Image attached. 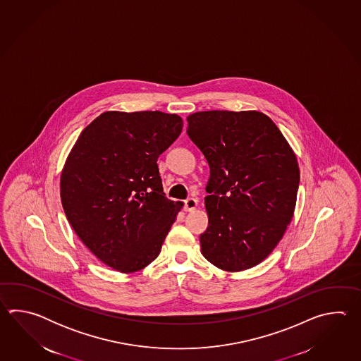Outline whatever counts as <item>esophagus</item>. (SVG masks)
Segmentation results:
<instances>
[{
    "label": "esophagus",
    "instance_id": "esophagus-1",
    "mask_svg": "<svg viewBox=\"0 0 361 361\" xmlns=\"http://www.w3.org/2000/svg\"><path fill=\"white\" fill-rule=\"evenodd\" d=\"M196 207H197V200L196 199L190 197V199H187L184 201V210H185V212H193V210L196 209Z\"/></svg>",
    "mask_w": 361,
    "mask_h": 361
}]
</instances>
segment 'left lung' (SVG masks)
<instances>
[{"mask_svg":"<svg viewBox=\"0 0 361 361\" xmlns=\"http://www.w3.org/2000/svg\"><path fill=\"white\" fill-rule=\"evenodd\" d=\"M187 123L210 168L201 253L223 271L252 269L272 253L292 221L300 185L295 154L258 111H204Z\"/></svg>","mask_w":361,"mask_h":361,"instance_id":"8db88e82","label":"left lung"}]
</instances>
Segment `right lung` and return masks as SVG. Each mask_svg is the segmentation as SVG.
I'll list each match as a JSON object with an SVG mask.
<instances>
[{
	"label": "right lung",
	"instance_id": "right-lung-1",
	"mask_svg": "<svg viewBox=\"0 0 361 361\" xmlns=\"http://www.w3.org/2000/svg\"><path fill=\"white\" fill-rule=\"evenodd\" d=\"M183 120L160 111H107L85 128L61 176V200L77 236L123 274L157 258L180 201L165 197L157 159Z\"/></svg>",
	"mask_w": 361,
	"mask_h": 361
}]
</instances>
